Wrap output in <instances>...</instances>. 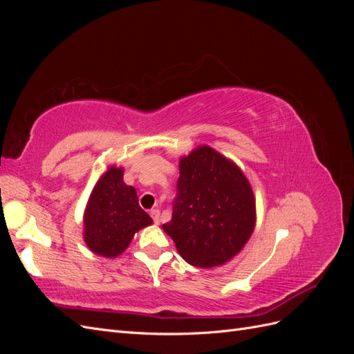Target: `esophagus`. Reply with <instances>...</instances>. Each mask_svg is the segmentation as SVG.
Here are the masks:
<instances>
[{"label": "esophagus", "instance_id": "esophagus-1", "mask_svg": "<svg viewBox=\"0 0 354 354\" xmlns=\"http://www.w3.org/2000/svg\"><path fill=\"white\" fill-rule=\"evenodd\" d=\"M151 216H152V218H153L155 224H159V217H160V211H159L158 208H155V209H152V211H151Z\"/></svg>", "mask_w": 354, "mask_h": 354}]
</instances>
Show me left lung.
I'll use <instances>...</instances> for the list:
<instances>
[{"instance_id": "1", "label": "left lung", "mask_w": 354, "mask_h": 354, "mask_svg": "<svg viewBox=\"0 0 354 354\" xmlns=\"http://www.w3.org/2000/svg\"><path fill=\"white\" fill-rule=\"evenodd\" d=\"M177 198L164 232L178 254L202 269L221 266L248 242L255 227V198L243 171L207 145L181 156Z\"/></svg>"}]
</instances>
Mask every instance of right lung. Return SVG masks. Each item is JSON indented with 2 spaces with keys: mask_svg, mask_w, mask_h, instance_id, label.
Segmentation results:
<instances>
[{
  "mask_svg": "<svg viewBox=\"0 0 354 354\" xmlns=\"http://www.w3.org/2000/svg\"><path fill=\"white\" fill-rule=\"evenodd\" d=\"M153 221L138 205L137 192L124 183V168L111 165L93 187L84 211V242L100 257L121 255L134 234Z\"/></svg>",
  "mask_w": 354,
  "mask_h": 354,
  "instance_id": "add662e5",
  "label": "right lung"
}]
</instances>
